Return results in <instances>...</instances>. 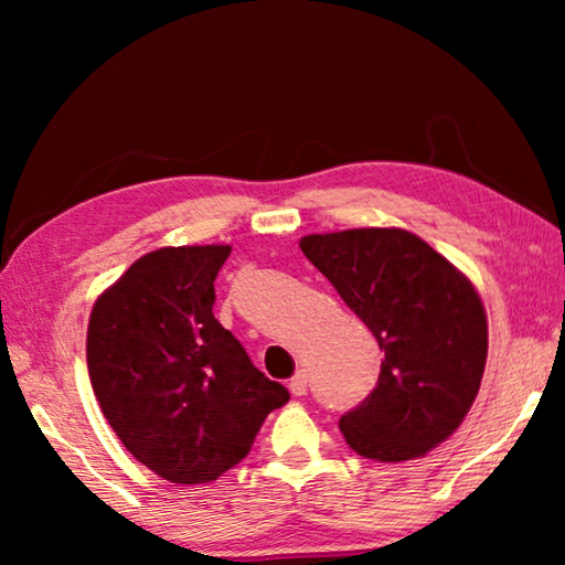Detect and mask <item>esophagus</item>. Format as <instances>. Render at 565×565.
Here are the masks:
<instances>
[{"instance_id":"34e87169","label":"esophagus","mask_w":565,"mask_h":565,"mask_svg":"<svg viewBox=\"0 0 565 565\" xmlns=\"http://www.w3.org/2000/svg\"><path fill=\"white\" fill-rule=\"evenodd\" d=\"M306 386H309V379H306L303 371H299L291 381H289V391L294 396H303L306 394Z\"/></svg>"}]
</instances>
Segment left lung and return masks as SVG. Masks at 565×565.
<instances>
[{"instance_id": "1", "label": "left lung", "mask_w": 565, "mask_h": 565, "mask_svg": "<svg viewBox=\"0 0 565 565\" xmlns=\"http://www.w3.org/2000/svg\"><path fill=\"white\" fill-rule=\"evenodd\" d=\"M299 246L384 351L376 388L339 420L347 444L381 463L426 456L461 426L483 379L489 327L473 284L404 228Z\"/></svg>"}]
</instances>
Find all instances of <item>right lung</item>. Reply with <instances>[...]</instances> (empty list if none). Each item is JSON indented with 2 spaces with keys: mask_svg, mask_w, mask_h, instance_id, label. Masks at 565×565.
<instances>
[{
  "mask_svg": "<svg viewBox=\"0 0 565 565\" xmlns=\"http://www.w3.org/2000/svg\"><path fill=\"white\" fill-rule=\"evenodd\" d=\"M232 246H164L94 303L87 366L102 414L137 461L171 483H209L252 451L289 401L214 319Z\"/></svg>",
  "mask_w": 565,
  "mask_h": 565,
  "instance_id": "obj_1",
  "label": "right lung"
}]
</instances>
